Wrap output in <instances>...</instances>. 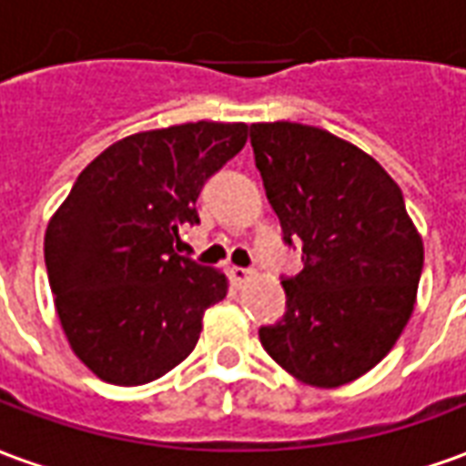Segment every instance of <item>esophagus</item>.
Returning <instances> with one entry per match:
<instances>
[{
    "mask_svg": "<svg viewBox=\"0 0 466 466\" xmlns=\"http://www.w3.org/2000/svg\"><path fill=\"white\" fill-rule=\"evenodd\" d=\"M229 277H232V282L237 284V287H244L247 282H252L254 272L252 269H244V267H232V269H229Z\"/></svg>",
    "mask_w": 466,
    "mask_h": 466,
    "instance_id": "obj_1",
    "label": "esophagus"
}]
</instances>
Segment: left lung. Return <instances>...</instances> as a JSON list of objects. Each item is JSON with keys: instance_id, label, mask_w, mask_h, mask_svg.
I'll return each instance as SVG.
<instances>
[{"instance_id": "1", "label": "left lung", "mask_w": 466, "mask_h": 466, "mask_svg": "<svg viewBox=\"0 0 466 466\" xmlns=\"http://www.w3.org/2000/svg\"><path fill=\"white\" fill-rule=\"evenodd\" d=\"M252 147L284 239H302L304 262L282 282L287 314L259 329L262 347L302 384H350L390 354L410 322L421 234L400 184L347 139L309 124L259 122Z\"/></svg>"}]
</instances>
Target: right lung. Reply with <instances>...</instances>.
Listing matches in <instances>:
<instances>
[{
	"instance_id": "add662e5",
	"label": "right lung",
	"mask_w": 466,
	"mask_h": 466,
	"mask_svg": "<svg viewBox=\"0 0 466 466\" xmlns=\"http://www.w3.org/2000/svg\"><path fill=\"white\" fill-rule=\"evenodd\" d=\"M244 122H187L109 144L52 214L45 262L72 351L102 381L164 377L199 342L204 312L222 302V269L179 252L197 197L242 152Z\"/></svg>"
}]
</instances>
